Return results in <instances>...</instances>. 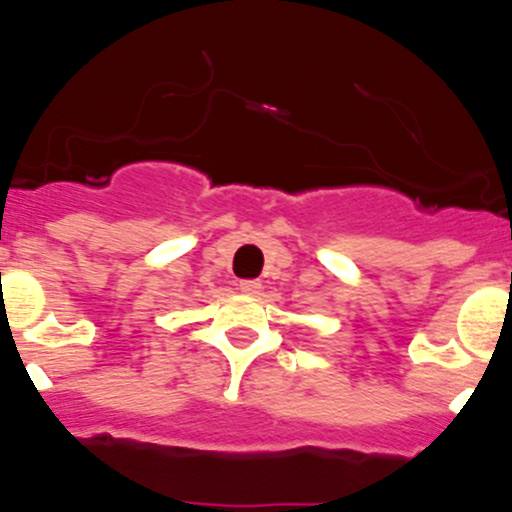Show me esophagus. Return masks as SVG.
Masks as SVG:
<instances>
[{
    "instance_id": "1",
    "label": "esophagus",
    "mask_w": 512,
    "mask_h": 512,
    "mask_svg": "<svg viewBox=\"0 0 512 512\" xmlns=\"http://www.w3.org/2000/svg\"><path fill=\"white\" fill-rule=\"evenodd\" d=\"M239 288H241V293H246V296H256V293L261 291V283H258V281H241Z\"/></svg>"
}]
</instances>
